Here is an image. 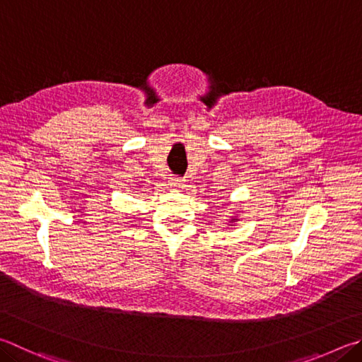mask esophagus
<instances>
[{
    "instance_id": "obj_1",
    "label": "esophagus",
    "mask_w": 362,
    "mask_h": 362,
    "mask_svg": "<svg viewBox=\"0 0 362 362\" xmlns=\"http://www.w3.org/2000/svg\"><path fill=\"white\" fill-rule=\"evenodd\" d=\"M169 185L173 188H182L183 187V179H180V177H173L169 182Z\"/></svg>"
}]
</instances>
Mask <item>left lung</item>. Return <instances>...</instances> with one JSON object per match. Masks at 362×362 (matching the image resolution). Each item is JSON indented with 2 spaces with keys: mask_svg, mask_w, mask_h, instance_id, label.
<instances>
[{
  "mask_svg": "<svg viewBox=\"0 0 362 362\" xmlns=\"http://www.w3.org/2000/svg\"><path fill=\"white\" fill-rule=\"evenodd\" d=\"M233 221H238V218H231V221H229V223H233Z\"/></svg>",
  "mask_w": 362,
  "mask_h": 362,
  "instance_id": "8db88e82",
  "label": "left lung"
}]
</instances>
